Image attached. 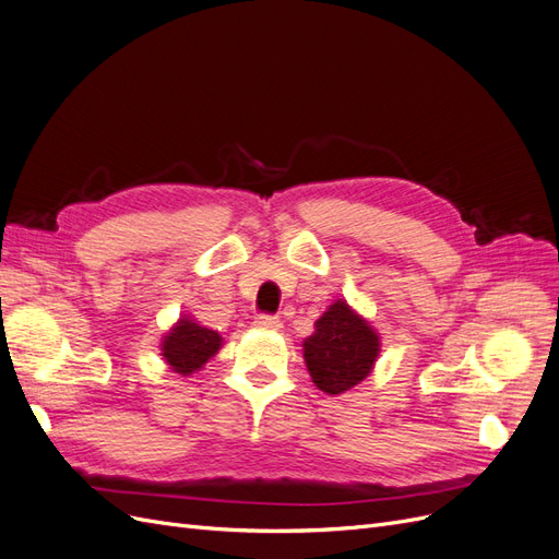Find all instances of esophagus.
Instances as JSON below:
<instances>
[{
    "mask_svg": "<svg viewBox=\"0 0 559 559\" xmlns=\"http://www.w3.org/2000/svg\"><path fill=\"white\" fill-rule=\"evenodd\" d=\"M253 324H257V329H261V331H280L282 329L280 319L273 317V314H259Z\"/></svg>",
    "mask_w": 559,
    "mask_h": 559,
    "instance_id": "1",
    "label": "esophagus"
}]
</instances>
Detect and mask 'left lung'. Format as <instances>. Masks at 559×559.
I'll use <instances>...</instances> for the list:
<instances>
[{"label":"left lung","mask_w":559,"mask_h":559,"mask_svg":"<svg viewBox=\"0 0 559 559\" xmlns=\"http://www.w3.org/2000/svg\"><path fill=\"white\" fill-rule=\"evenodd\" d=\"M380 354V335L341 298L314 321L302 357L317 389L343 394L368 378Z\"/></svg>","instance_id":"1"}]
</instances>
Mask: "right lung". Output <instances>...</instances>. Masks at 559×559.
I'll return each mask as SVG.
<instances>
[{
    "instance_id": "1",
    "label": "right lung",
    "mask_w": 559,
    "mask_h": 559,
    "mask_svg": "<svg viewBox=\"0 0 559 559\" xmlns=\"http://www.w3.org/2000/svg\"><path fill=\"white\" fill-rule=\"evenodd\" d=\"M222 341L224 337L216 331L195 324L189 317H181L170 333L163 335L160 357L175 373L191 376L222 349Z\"/></svg>"
}]
</instances>
